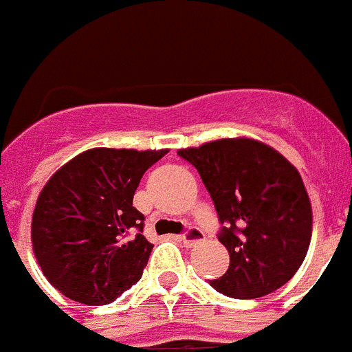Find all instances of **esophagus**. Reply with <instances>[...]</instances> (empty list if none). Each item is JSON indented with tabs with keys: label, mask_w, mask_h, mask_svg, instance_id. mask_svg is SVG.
<instances>
[{
	"label": "esophagus",
	"mask_w": 352,
	"mask_h": 352,
	"mask_svg": "<svg viewBox=\"0 0 352 352\" xmlns=\"http://www.w3.org/2000/svg\"><path fill=\"white\" fill-rule=\"evenodd\" d=\"M204 238H205V234L199 229H190L187 234L179 236V240H182V243H184L185 247L196 245V243H199V241L204 240Z\"/></svg>",
	"instance_id": "obj_1"
}]
</instances>
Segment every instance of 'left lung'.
Masks as SVG:
<instances>
[{
  "mask_svg": "<svg viewBox=\"0 0 352 352\" xmlns=\"http://www.w3.org/2000/svg\"><path fill=\"white\" fill-rule=\"evenodd\" d=\"M178 154L198 168L225 225L230 263L210 285L230 298H260L287 283L305 260L313 207L298 168L254 138H221Z\"/></svg>",
  "mask_w": 352,
  "mask_h": 352,
  "instance_id": "left-lung-1",
  "label": "left lung"
}]
</instances>
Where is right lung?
Here are the masks:
<instances>
[{
  "label": "right lung",
  "instance_id": "obj_1",
  "mask_svg": "<svg viewBox=\"0 0 352 352\" xmlns=\"http://www.w3.org/2000/svg\"><path fill=\"white\" fill-rule=\"evenodd\" d=\"M168 148L83 151L61 165L36 199L30 241L45 278L85 305H107L142 278L153 243L132 207L140 179Z\"/></svg>",
  "mask_w": 352,
  "mask_h": 352
}]
</instances>
